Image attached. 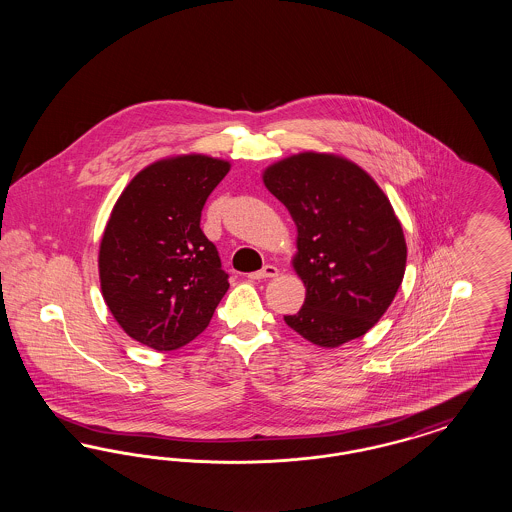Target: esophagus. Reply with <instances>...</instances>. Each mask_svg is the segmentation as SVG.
Instances as JSON below:
<instances>
[{
  "label": "esophagus",
  "mask_w": 512,
  "mask_h": 512,
  "mask_svg": "<svg viewBox=\"0 0 512 512\" xmlns=\"http://www.w3.org/2000/svg\"><path fill=\"white\" fill-rule=\"evenodd\" d=\"M251 280H265V278H274V276H278V268L274 267V265H265V267L261 268V270H257V272H251V274H247Z\"/></svg>",
  "instance_id": "1"
}]
</instances>
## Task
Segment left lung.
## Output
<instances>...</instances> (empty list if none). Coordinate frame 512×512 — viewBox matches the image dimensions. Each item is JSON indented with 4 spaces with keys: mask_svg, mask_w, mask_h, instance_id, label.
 Instances as JSON below:
<instances>
[{
    "mask_svg": "<svg viewBox=\"0 0 512 512\" xmlns=\"http://www.w3.org/2000/svg\"><path fill=\"white\" fill-rule=\"evenodd\" d=\"M263 182L297 226L292 265L307 293L286 324L330 349L365 336L388 311L407 265L388 195L353 161L315 151L270 165Z\"/></svg>",
    "mask_w": 512,
    "mask_h": 512,
    "instance_id": "8db88e82",
    "label": "left lung"
}]
</instances>
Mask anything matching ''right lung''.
Here are the masks:
<instances>
[{
    "instance_id": "obj_1",
    "label": "right lung",
    "mask_w": 512,
    "mask_h": 512,
    "mask_svg": "<svg viewBox=\"0 0 512 512\" xmlns=\"http://www.w3.org/2000/svg\"><path fill=\"white\" fill-rule=\"evenodd\" d=\"M230 163L201 153L155 161L117 199L99 244V284L122 330L155 351L195 340L228 290L201 209Z\"/></svg>"
}]
</instances>
